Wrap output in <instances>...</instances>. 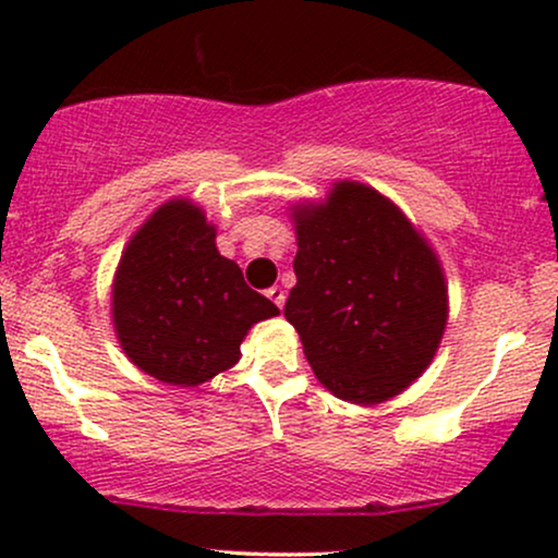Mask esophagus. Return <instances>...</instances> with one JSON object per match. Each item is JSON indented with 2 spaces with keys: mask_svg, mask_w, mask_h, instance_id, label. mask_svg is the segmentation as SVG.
I'll return each mask as SVG.
<instances>
[{
  "mask_svg": "<svg viewBox=\"0 0 558 558\" xmlns=\"http://www.w3.org/2000/svg\"><path fill=\"white\" fill-rule=\"evenodd\" d=\"M267 296H270V301H275V306H280V310H283V304H286V293H283V288H280V286L267 288Z\"/></svg>",
  "mask_w": 558,
  "mask_h": 558,
  "instance_id": "34e87169",
  "label": "esophagus"
}]
</instances>
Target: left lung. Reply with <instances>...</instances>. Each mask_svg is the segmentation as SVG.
Wrapping results in <instances>:
<instances>
[{
  "label": "left lung",
  "instance_id": "1",
  "mask_svg": "<svg viewBox=\"0 0 558 558\" xmlns=\"http://www.w3.org/2000/svg\"><path fill=\"white\" fill-rule=\"evenodd\" d=\"M296 286L286 319L336 399L375 407L430 367L448 323L438 254L414 222L360 181L291 204Z\"/></svg>",
  "mask_w": 558,
  "mask_h": 558
}]
</instances>
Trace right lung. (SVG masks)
Instances as JSON below:
<instances>
[{"label":"right lung","mask_w":558,"mask_h":558,"mask_svg":"<svg viewBox=\"0 0 558 558\" xmlns=\"http://www.w3.org/2000/svg\"><path fill=\"white\" fill-rule=\"evenodd\" d=\"M217 228L178 196L125 243L112 280L120 349L159 383L196 388L239 364L241 341L278 306L243 283L241 267L217 252Z\"/></svg>","instance_id":"obj_1"}]
</instances>
